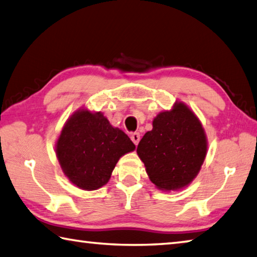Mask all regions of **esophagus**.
I'll return each instance as SVG.
<instances>
[{
	"label": "esophagus",
	"mask_w": 257,
	"mask_h": 257,
	"mask_svg": "<svg viewBox=\"0 0 257 257\" xmlns=\"http://www.w3.org/2000/svg\"><path fill=\"white\" fill-rule=\"evenodd\" d=\"M131 140H132L133 143H134L135 145H138L139 142H140V133H138V132L133 133L132 135H131Z\"/></svg>",
	"instance_id": "34e87169"
}]
</instances>
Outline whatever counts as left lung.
I'll return each instance as SVG.
<instances>
[{
	"label": "left lung",
	"instance_id": "obj_1",
	"mask_svg": "<svg viewBox=\"0 0 257 257\" xmlns=\"http://www.w3.org/2000/svg\"><path fill=\"white\" fill-rule=\"evenodd\" d=\"M137 152L154 185L166 191L188 186L199 172L207 153L205 131L183 103L160 113L144 134Z\"/></svg>",
	"mask_w": 257,
	"mask_h": 257
}]
</instances>
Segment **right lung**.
<instances>
[{
    "label": "right lung",
    "instance_id": "add662e5",
    "mask_svg": "<svg viewBox=\"0 0 257 257\" xmlns=\"http://www.w3.org/2000/svg\"><path fill=\"white\" fill-rule=\"evenodd\" d=\"M134 149L127 135L113 127L103 114L81 109L67 120L56 153L65 176L75 186L96 190L108 182L118 159Z\"/></svg>",
    "mask_w": 257,
    "mask_h": 257
}]
</instances>
